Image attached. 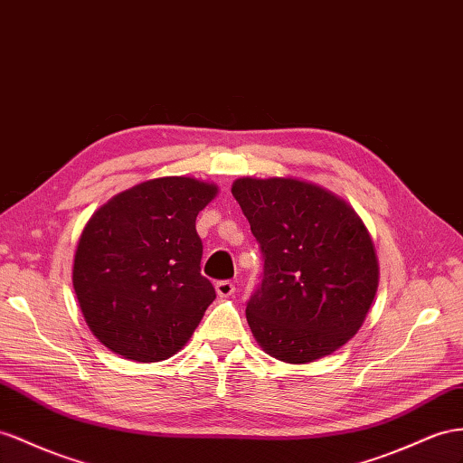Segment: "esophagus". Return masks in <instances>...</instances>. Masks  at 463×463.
<instances>
[{"label": "esophagus", "instance_id": "esophagus-1", "mask_svg": "<svg viewBox=\"0 0 463 463\" xmlns=\"http://www.w3.org/2000/svg\"><path fill=\"white\" fill-rule=\"evenodd\" d=\"M215 289H217V295L219 298H231V295L234 293V283L232 281H229V279H222V281H217L215 283Z\"/></svg>", "mask_w": 463, "mask_h": 463}]
</instances>
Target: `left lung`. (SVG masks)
<instances>
[{
	"mask_svg": "<svg viewBox=\"0 0 463 463\" xmlns=\"http://www.w3.org/2000/svg\"><path fill=\"white\" fill-rule=\"evenodd\" d=\"M232 195L264 256L246 321L266 354L309 364L358 333L373 303L372 236L345 199L295 177H241Z\"/></svg>",
	"mask_w": 463,
	"mask_h": 463,
	"instance_id": "1",
	"label": "left lung"
}]
</instances>
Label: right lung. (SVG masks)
I'll return each instance as SVG.
<instances>
[{
    "label": "right lung",
    "mask_w": 463,
    "mask_h": 463,
    "mask_svg": "<svg viewBox=\"0 0 463 463\" xmlns=\"http://www.w3.org/2000/svg\"><path fill=\"white\" fill-rule=\"evenodd\" d=\"M217 185L165 175L117 194L81 231L72 283L103 346L135 362H162L192 338L217 298L201 276L195 219Z\"/></svg>",
    "instance_id": "add662e5"
}]
</instances>
